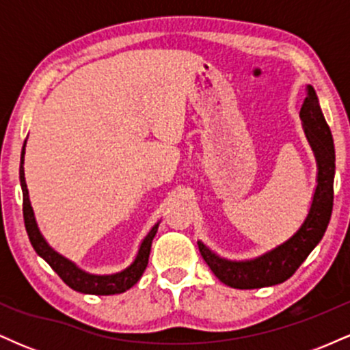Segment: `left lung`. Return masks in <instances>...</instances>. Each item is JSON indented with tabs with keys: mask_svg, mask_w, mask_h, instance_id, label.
<instances>
[{
	"mask_svg": "<svg viewBox=\"0 0 350 350\" xmlns=\"http://www.w3.org/2000/svg\"><path fill=\"white\" fill-rule=\"evenodd\" d=\"M299 116L317 161V186L309 214L291 239L248 262H230L220 258L202 242H198L200 255L206 260L208 268L227 286L237 290H255L283 283L295 275L309 253L314 250L329 226L334 202V142L329 124L321 111L314 88L311 85H308V97L304 98Z\"/></svg>",
	"mask_w": 350,
	"mask_h": 350,
	"instance_id": "1",
	"label": "left lung"
}]
</instances>
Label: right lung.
<instances>
[{
	"label": "right lung",
	"mask_w": 350,
	"mask_h": 350,
	"mask_svg": "<svg viewBox=\"0 0 350 350\" xmlns=\"http://www.w3.org/2000/svg\"><path fill=\"white\" fill-rule=\"evenodd\" d=\"M26 144V143H24ZM24 146L21 151V164H19V180H21L23 187V215H24V226H26L27 237H29L31 245L34 247L36 253L39 256H42L47 263L51 265V268L60 276V280L70 286L72 290L79 293H85V295H98V296H107V295H118V293H124L130 290L133 284L138 283V280L142 278V275L148 267V258H150L151 252V242L154 239L156 232H158V226L151 228L150 234L144 237L139 247L138 255H136L135 262L126 268V270L115 273V275H88V273L82 271L80 268L75 267L70 260L64 258L62 255H59L57 252L52 250L49 243L44 240V237L39 232L38 224H36L33 207L29 202V192H27L26 179H24Z\"/></svg>",
	"instance_id": "add662e5"
}]
</instances>
